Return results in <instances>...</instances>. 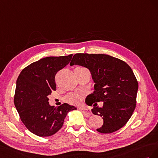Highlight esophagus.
Here are the masks:
<instances>
[{
	"label": "esophagus",
	"mask_w": 158,
	"mask_h": 158,
	"mask_svg": "<svg viewBox=\"0 0 158 158\" xmlns=\"http://www.w3.org/2000/svg\"><path fill=\"white\" fill-rule=\"evenodd\" d=\"M80 110L86 116H90V115L92 114V112H91V111L90 109H84V108H80Z\"/></svg>",
	"instance_id": "obj_1"
}]
</instances>
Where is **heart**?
Instances as JSON below:
<instances>
[{
    "label": "heart",
    "instance_id": "1",
    "mask_svg": "<svg viewBox=\"0 0 158 158\" xmlns=\"http://www.w3.org/2000/svg\"><path fill=\"white\" fill-rule=\"evenodd\" d=\"M76 69L83 70L86 69L83 68V67H77V68H76ZM81 97L77 93H69L65 97V101L72 105L79 104L81 102Z\"/></svg>",
    "mask_w": 158,
    "mask_h": 158
}]
</instances>
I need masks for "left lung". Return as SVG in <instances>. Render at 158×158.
Masks as SVG:
<instances>
[{"mask_svg": "<svg viewBox=\"0 0 158 158\" xmlns=\"http://www.w3.org/2000/svg\"><path fill=\"white\" fill-rule=\"evenodd\" d=\"M79 65L91 71L95 82L94 91L86 98L93 105L92 112L102 117V127L98 132L109 134L117 131L127 123L136 106L138 83L127 63L106 54L76 53L70 65ZM103 102L100 108L97 102Z\"/></svg>", "mask_w": 158, "mask_h": 158, "instance_id": "obj_1", "label": "left lung"}]
</instances>
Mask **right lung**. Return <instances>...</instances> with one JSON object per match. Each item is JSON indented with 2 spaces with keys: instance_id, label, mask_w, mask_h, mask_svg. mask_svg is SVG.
Returning a JSON list of instances; mask_svg holds the SVG:
<instances>
[{
  "instance_id": "obj_1",
  "label": "right lung",
  "mask_w": 158,
  "mask_h": 158,
  "mask_svg": "<svg viewBox=\"0 0 158 158\" xmlns=\"http://www.w3.org/2000/svg\"><path fill=\"white\" fill-rule=\"evenodd\" d=\"M72 56L42 58L26 67L17 79L15 105L27 129L38 136L56 134L62 127L67 114L76 109L67 103L52 106L48 98L56 90L57 73L69 64Z\"/></svg>"
}]
</instances>
